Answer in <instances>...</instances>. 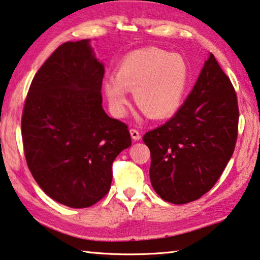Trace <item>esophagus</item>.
I'll return each instance as SVG.
<instances>
[{
  "mask_svg": "<svg viewBox=\"0 0 260 260\" xmlns=\"http://www.w3.org/2000/svg\"><path fill=\"white\" fill-rule=\"evenodd\" d=\"M130 135H131V137L134 138V140H139L140 138H142V136H140L139 131L137 129H135V127L130 129Z\"/></svg>",
  "mask_w": 260,
  "mask_h": 260,
  "instance_id": "1",
  "label": "esophagus"
}]
</instances>
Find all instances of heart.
<instances>
[{
	"instance_id": "1",
	"label": "heart",
	"mask_w": 260,
	"mask_h": 260,
	"mask_svg": "<svg viewBox=\"0 0 260 260\" xmlns=\"http://www.w3.org/2000/svg\"><path fill=\"white\" fill-rule=\"evenodd\" d=\"M189 66L178 54L160 48H143L127 54L117 68L116 77L105 79L106 95L115 113L122 115L127 91L144 114L162 118L180 107L189 82Z\"/></svg>"
}]
</instances>
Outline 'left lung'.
<instances>
[{"label":"left lung","mask_w":260,"mask_h":260,"mask_svg":"<svg viewBox=\"0 0 260 260\" xmlns=\"http://www.w3.org/2000/svg\"><path fill=\"white\" fill-rule=\"evenodd\" d=\"M238 104L213 54L178 112L144 135L153 189L166 202L197 201L213 188L235 150Z\"/></svg>","instance_id":"obj_1"}]
</instances>
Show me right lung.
<instances>
[{
    "label": "right lung",
    "instance_id": "obj_1",
    "mask_svg": "<svg viewBox=\"0 0 260 260\" xmlns=\"http://www.w3.org/2000/svg\"><path fill=\"white\" fill-rule=\"evenodd\" d=\"M104 64L90 39L58 46L34 76L22 138L34 180L63 205L84 208L108 193L113 162L131 145L127 125L102 108Z\"/></svg>",
    "mask_w": 260,
    "mask_h": 260
}]
</instances>
